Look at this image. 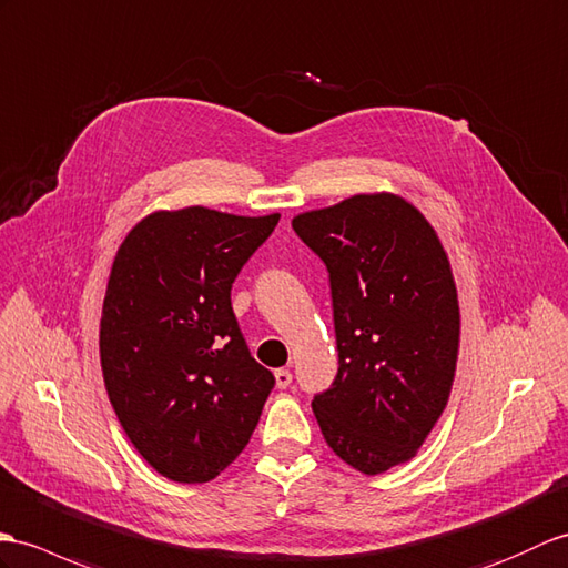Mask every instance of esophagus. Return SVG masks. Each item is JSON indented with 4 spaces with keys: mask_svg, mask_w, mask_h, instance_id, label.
<instances>
[{
    "mask_svg": "<svg viewBox=\"0 0 568 568\" xmlns=\"http://www.w3.org/2000/svg\"><path fill=\"white\" fill-rule=\"evenodd\" d=\"M290 382H293V375H290V371H275V387L278 389H287L290 387Z\"/></svg>",
    "mask_w": 568,
    "mask_h": 568,
    "instance_id": "1",
    "label": "esophagus"
}]
</instances>
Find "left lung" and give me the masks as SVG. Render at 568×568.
I'll return each instance as SVG.
<instances>
[{
  "mask_svg": "<svg viewBox=\"0 0 568 568\" xmlns=\"http://www.w3.org/2000/svg\"><path fill=\"white\" fill-rule=\"evenodd\" d=\"M293 230L328 271L338 346L314 394L328 447L363 474L416 455L450 397L459 305L438 234L392 193L297 215Z\"/></svg>",
  "mask_w": 568,
  "mask_h": 568,
  "instance_id": "left-lung-1",
  "label": "left lung"
}]
</instances>
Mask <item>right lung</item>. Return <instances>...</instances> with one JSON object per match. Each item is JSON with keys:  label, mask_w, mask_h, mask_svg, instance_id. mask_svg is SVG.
Returning a JSON list of instances; mask_svg holds the SVG:
<instances>
[{"label": "right lung", "mask_w": 568, "mask_h": 568, "mask_svg": "<svg viewBox=\"0 0 568 568\" xmlns=\"http://www.w3.org/2000/svg\"><path fill=\"white\" fill-rule=\"evenodd\" d=\"M278 220L162 210L118 248L99 332L105 392L130 443L171 481L203 484L232 465L275 385L248 353L232 283Z\"/></svg>", "instance_id": "obj_1"}]
</instances>
